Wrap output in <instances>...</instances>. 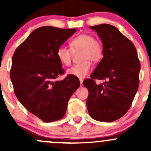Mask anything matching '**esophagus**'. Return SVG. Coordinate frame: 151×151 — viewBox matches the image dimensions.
Listing matches in <instances>:
<instances>
[{
  "mask_svg": "<svg viewBox=\"0 0 151 151\" xmlns=\"http://www.w3.org/2000/svg\"><path fill=\"white\" fill-rule=\"evenodd\" d=\"M79 81H80V83H81V86H82V84H83V79H79Z\"/></svg>",
  "mask_w": 151,
  "mask_h": 151,
  "instance_id": "obj_1",
  "label": "esophagus"
}]
</instances>
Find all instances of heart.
<instances>
[{
  "label": "heart",
  "mask_w": 151,
  "mask_h": 151,
  "mask_svg": "<svg viewBox=\"0 0 151 151\" xmlns=\"http://www.w3.org/2000/svg\"><path fill=\"white\" fill-rule=\"evenodd\" d=\"M70 45L74 51L82 50L80 64L72 66L67 74L79 78L85 77L91 70V62H97L103 56V46L98 40L89 34H81L71 41ZM72 50L61 46L57 51V56L62 65L69 66L72 62Z\"/></svg>",
  "instance_id": "heart-1"
}]
</instances>
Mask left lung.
Returning a JSON list of instances; mask_svg holds the SVG:
<instances>
[{"mask_svg":"<svg viewBox=\"0 0 151 151\" xmlns=\"http://www.w3.org/2000/svg\"><path fill=\"white\" fill-rule=\"evenodd\" d=\"M103 44V55L90 79L83 81L89 91L86 106L91 118L112 122L129 111L139 86L141 64L130 40L109 24L91 26ZM95 79L105 80L96 85Z\"/></svg>","mask_w":151,"mask_h":151,"instance_id":"obj_1","label":"left lung"}]
</instances>
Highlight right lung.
Returning <instances> with one entry per match:
<instances>
[{
  "label": "right lung",
  "mask_w": 151,
  "mask_h": 151,
  "mask_svg": "<svg viewBox=\"0 0 151 151\" xmlns=\"http://www.w3.org/2000/svg\"><path fill=\"white\" fill-rule=\"evenodd\" d=\"M77 30L44 26L36 29L18 47L10 72L14 92L28 111L45 122L65 116L71 96L80 86L77 77L65 72L57 56L58 48Z\"/></svg>",
  "instance_id": "1"
}]
</instances>
